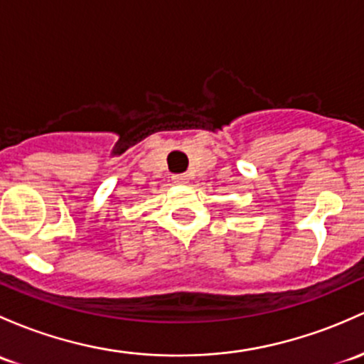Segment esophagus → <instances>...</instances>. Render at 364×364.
Segmentation results:
<instances>
[{
    "label": "esophagus",
    "instance_id": "1",
    "mask_svg": "<svg viewBox=\"0 0 364 364\" xmlns=\"http://www.w3.org/2000/svg\"><path fill=\"white\" fill-rule=\"evenodd\" d=\"M172 181H174L176 185H185V183H188V176H186V174H174V176H172Z\"/></svg>",
    "mask_w": 364,
    "mask_h": 364
}]
</instances>
